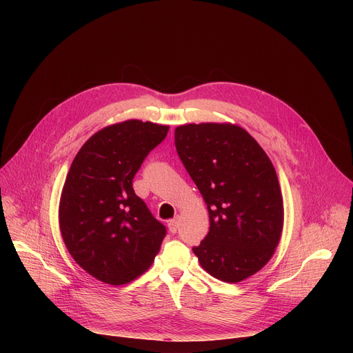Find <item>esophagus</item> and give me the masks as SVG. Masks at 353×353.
<instances>
[{"mask_svg":"<svg viewBox=\"0 0 353 353\" xmlns=\"http://www.w3.org/2000/svg\"><path fill=\"white\" fill-rule=\"evenodd\" d=\"M177 229H179V219L174 218V219H172V221L169 222V230H170L172 233H176Z\"/></svg>","mask_w":353,"mask_h":353,"instance_id":"esophagus-1","label":"esophagus"}]
</instances>
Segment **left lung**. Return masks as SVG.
<instances>
[{"mask_svg":"<svg viewBox=\"0 0 353 353\" xmlns=\"http://www.w3.org/2000/svg\"><path fill=\"white\" fill-rule=\"evenodd\" d=\"M177 154L203 195L210 232L194 254L210 275L237 283L274 256L283 229V198L265 150L232 123L183 124Z\"/></svg>","mask_w":353,"mask_h":353,"instance_id":"1","label":"left lung"}]
</instances>
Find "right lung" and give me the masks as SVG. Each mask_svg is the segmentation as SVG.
Segmentation results:
<instances>
[{
    "instance_id": "obj_1",
    "label": "right lung",
    "mask_w": 353,
    "mask_h": 353,
    "mask_svg": "<svg viewBox=\"0 0 353 353\" xmlns=\"http://www.w3.org/2000/svg\"><path fill=\"white\" fill-rule=\"evenodd\" d=\"M169 125L125 120L79 149L59 205L61 237L74 261L105 283L125 285L152 265L166 228L135 195L132 179Z\"/></svg>"
}]
</instances>
